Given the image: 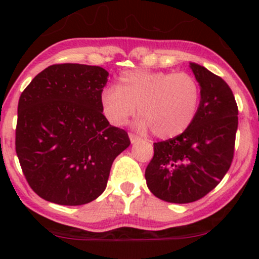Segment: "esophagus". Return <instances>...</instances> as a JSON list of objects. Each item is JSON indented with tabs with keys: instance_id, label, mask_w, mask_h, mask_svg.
Masks as SVG:
<instances>
[{
	"instance_id": "34e87169",
	"label": "esophagus",
	"mask_w": 259,
	"mask_h": 259,
	"mask_svg": "<svg viewBox=\"0 0 259 259\" xmlns=\"http://www.w3.org/2000/svg\"><path fill=\"white\" fill-rule=\"evenodd\" d=\"M129 138H130V141L133 142H136V141H140V140H141V138H140L139 135H135V134H133V133H130L129 134Z\"/></svg>"
}]
</instances>
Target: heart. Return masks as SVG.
I'll use <instances>...</instances> for the list:
<instances>
[{"label": "heart", "mask_w": 259, "mask_h": 259, "mask_svg": "<svg viewBox=\"0 0 259 259\" xmlns=\"http://www.w3.org/2000/svg\"><path fill=\"white\" fill-rule=\"evenodd\" d=\"M201 85L185 72H151L136 69L121 73L117 86L101 92L100 102L107 120L123 125L139 105L140 127H150L158 138L184 133L197 115Z\"/></svg>", "instance_id": "heart-1"}]
</instances>
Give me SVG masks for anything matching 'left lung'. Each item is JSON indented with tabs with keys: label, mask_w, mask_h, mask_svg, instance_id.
I'll list each match as a JSON object with an SVG mask.
<instances>
[{
	"label": "left lung",
	"mask_w": 259,
	"mask_h": 259,
	"mask_svg": "<svg viewBox=\"0 0 259 259\" xmlns=\"http://www.w3.org/2000/svg\"><path fill=\"white\" fill-rule=\"evenodd\" d=\"M201 85L195 120L184 133L154 142L145 178L150 191L171 203H191L221 183L234 158L237 109L234 94L221 76L190 64Z\"/></svg>",
	"instance_id": "1"
}]
</instances>
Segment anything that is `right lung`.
Here are the masks:
<instances>
[{"label": "right lung", "instance_id": "obj_1", "mask_svg": "<svg viewBox=\"0 0 259 259\" xmlns=\"http://www.w3.org/2000/svg\"><path fill=\"white\" fill-rule=\"evenodd\" d=\"M108 72L96 65L53 64L18 102L16 152L29 186L44 200L80 206L105 191L127 133L103 115L100 95Z\"/></svg>", "mask_w": 259, "mask_h": 259}]
</instances>
